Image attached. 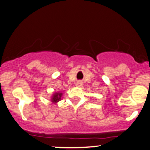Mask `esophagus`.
I'll list each match as a JSON object with an SVG mask.
<instances>
[{
	"mask_svg": "<svg viewBox=\"0 0 150 150\" xmlns=\"http://www.w3.org/2000/svg\"><path fill=\"white\" fill-rule=\"evenodd\" d=\"M82 85H83V83L80 81H77L75 86H76L77 87H81V86H82Z\"/></svg>",
	"mask_w": 150,
	"mask_h": 150,
	"instance_id": "esophagus-1",
	"label": "esophagus"
}]
</instances>
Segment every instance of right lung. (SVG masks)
<instances>
[{
    "mask_svg": "<svg viewBox=\"0 0 150 150\" xmlns=\"http://www.w3.org/2000/svg\"><path fill=\"white\" fill-rule=\"evenodd\" d=\"M62 96H63V93L62 92H54L50 98L51 102H52V104L54 105H57L58 102H59L62 100Z\"/></svg>",
    "mask_w": 150,
    "mask_h": 150,
    "instance_id": "obj_1",
    "label": "right lung"
}]
</instances>
